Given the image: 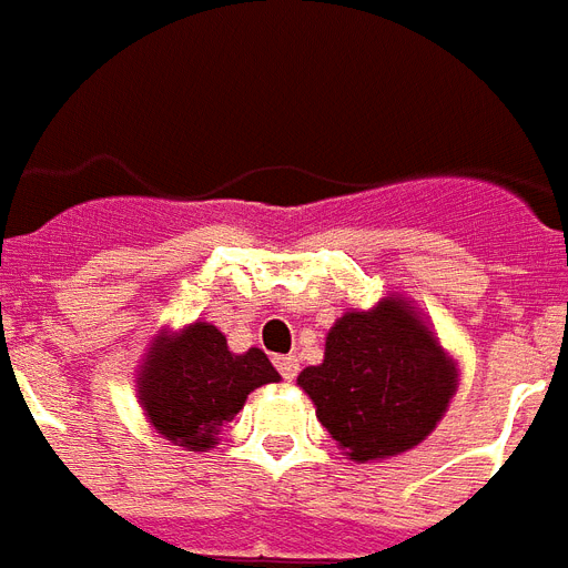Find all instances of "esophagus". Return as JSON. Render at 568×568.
<instances>
[{
  "label": "esophagus",
  "instance_id": "34e87169",
  "mask_svg": "<svg viewBox=\"0 0 568 568\" xmlns=\"http://www.w3.org/2000/svg\"><path fill=\"white\" fill-rule=\"evenodd\" d=\"M275 366H278L281 378H287V381L296 378V372H298L296 355H278L275 357Z\"/></svg>",
  "mask_w": 568,
  "mask_h": 568
}]
</instances>
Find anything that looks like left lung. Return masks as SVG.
I'll list each match as a JSON object with an SVG mask.
<instances>
[{
    "label": "left lung",
    "mask_w": 568,
    "mask_h": 568,
    "mask_svg": "<svg viewBox=\"0 0 568 568\" xmlns=\"http://www.w3.org/2000/svg\"><path fill=\"white\" fill-rule=\"evenodd\" d=\"M328 434L357 464L419 446L457 389V366L405 298L343 313L325 361L298 375Z\"/></svg>",
    "instance_id": "left-lung-1"
}]
</instances>
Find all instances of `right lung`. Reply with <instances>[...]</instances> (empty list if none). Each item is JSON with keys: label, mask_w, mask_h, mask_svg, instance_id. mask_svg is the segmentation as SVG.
I'll use <instances>...</instances> for the list:
<instances>
[{"label": "right lung", "mask_w": 568, "mask_h": 568, "mask_svg": "<svg viewBox=\"0 0 568 568\" xmlns=\"http://www.w3.org/2000/svg\"><path fill=\"white\" fill-rule=\"evenodd\" d=\"M275 381L281 375L261 348L234 355L216 325L193 322L179 334L163 331L152 343L140 366L138 396L158 434L205 452L222 425L243 410L248 393Z\"/></svg>", "instance_id": "add662e5"}]
</instances>
